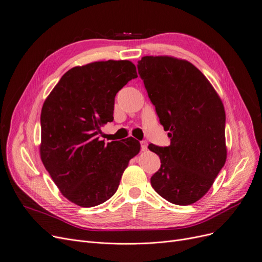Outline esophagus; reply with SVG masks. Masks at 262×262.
<instances>
[{"mask_svg":"<svg viewBox=\"0 0 262 262\" xmlns=\"http://www.w3.org/2000/svg\"><path fill=\"white\" fill-rule=\"evenodd\" d=\"M140 144H141V150L142 151H147V149H148V142L146 140H142V141H140Z\"/></svg>","mask_w":262,"mask_h":262,"instance_id":"34e87169","label":"esophagus"}]
</instances>
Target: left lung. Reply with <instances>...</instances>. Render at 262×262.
I'll return each instance as SVG.
<instances>
[{"label":"left lung","mask_w":262,"mask_h":262,"mask_svg":"<svg viewBox=\"0 0 262 262\" xmlns=\"http://www.w3.org/2000/svg\"><path fill=\"white\" fill-rule=\"evenodd\" d=\"M137 67L170 138L168 147L149 144L161 160L151 186L172 204H193L208 192L227 160L224 104L205 75L187 60L144 56Z\"/></svg>","instance_id":"left-lung-1"}]
</instances>
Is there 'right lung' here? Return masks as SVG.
I'll return each instance as SVG.
<instances>
[{
	"label": "right lung",
	"mask_w": 262,
	"mask_h": 262,
	"mask_svg": "<svg viewBox=\"0 0 262 262\" xmlns=\"http://www.w3.org/2000/svg\"><path fill=\"white\" fill-rule=\"evenodd\" d=\"M129 60L96 61L67 71L44 101L41 160L55 185L74 204L93 207L116 192L140 143L99 140L100 127L113 121L114 98L136 79Z\"/></svg>",
	"instance_id": "add662e5"
}]
</instances>
